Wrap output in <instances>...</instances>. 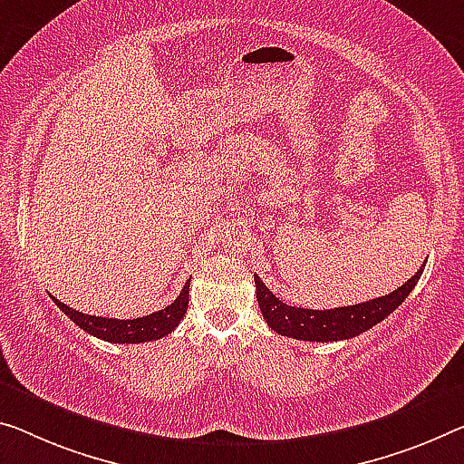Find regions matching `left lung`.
Returning <instances> with one entry per match:
<instances>
[{
  "mask_svg": "<svg viewBox=\"0 0 464 464\" xmlns=\"http://www.w3.org/2000/svg\"><path fill=\"white\" fill-rule=\"evenodd\" d=\"M425 266L419 272L406 280L401 288L390 292L386 296L373 298V301L351 304V306H338V309H298V306H290L282 303L266 284L255 276L256 286V303L266 317L267 325L272 327L276 334L282 336L296 338V340H309V342H336V340H348L359 336V334L367 332L369 327L383 322L392 311L404 303V298L411 295L415 284L421 277Z\"/></svg>",
  "mask_w": 464,
  "mask_h": 464,
  "instance_id": "obj_1",
  "label": "left lung"
}]
</instances>
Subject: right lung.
Listing matches in <instances>:
<instances>
[{
	"mask_svg": "<svg viewBox=\"0 0 464 464\" xmlns=\"http://www.w3.org/2000/svg\"><path fill=\"white\" fill-rule=\"evenodd\" d=\"M188 286L190 280L184 284L180 295H178L172 304L166 309L149 313L137 319H113V317H95L84 315V313L72 309V306L60 303L53 298V303L72 319V322L84 330L91 336H97L105 342H113V344H140V342L160 340L168 334L174 332V327L182 322L184 313L188 309Z\"/></svg>",
	"mask_w": 464,
	"mask_h": 464,
	"instance_id": "right-lung-1",
	"label": "right lung"
}]
</instances>
